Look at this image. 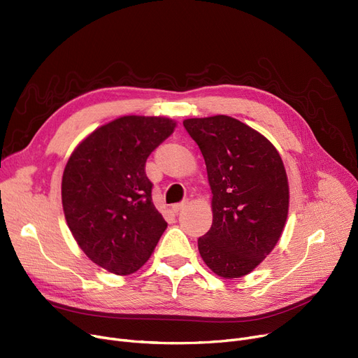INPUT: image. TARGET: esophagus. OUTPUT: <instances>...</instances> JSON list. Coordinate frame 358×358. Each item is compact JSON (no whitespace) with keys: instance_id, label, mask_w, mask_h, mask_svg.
<instances>
[{"instance_id":"1","label":"esophagus","mask_w":358,"mask_h":358,"mask_svg":"<svg viewBox=\"0 0 358 358\" xmlns=\"http://www.w3.org/2000/svg\"><path fill=\"white\" fill-rule=\"evenodd\" d=\"M185 204H187L185 201H181V203H176V204H173V208H171V209H173V212H174V213H178L180 210H182V209L185 208Z\"/></svg>"}]
</instances>
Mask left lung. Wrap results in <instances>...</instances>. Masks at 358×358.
Masks as SVG:
<instances>
[{
    "instance_id": "left-lung-1",
    "label": "left lung",
    "mask_w": 358,
    "mask_h": 358,
    "mask_svg": "<svg viewBox=\"0 0 358 358\" xmlns=\"http://www.w3.org/2000/svg\"><path fill=\"white\" fill-rule=\"evenodd\" d=\"M212 189L213 223L199 251L215 274L251 273L275 247L289 212L286 169L273 143L229 116L187 119Z\"/></svg>"
}]
</instances>
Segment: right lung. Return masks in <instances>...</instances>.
<instances>
[{"instance_id": "obj_1", "label": "right lung", "mask_w": 358, "mask_h": 358, "mask_svg": "<svg viewBox=\"0 0 358 358\" xmlns=\"http://www.w3.org/2000/svg\"><path fill=\"white\" fill-rule=\"evenodd\" d=\"M174 127L166 117L123 116L94 130L66 162L68 227L85 255L113 274L138 271L166 229L145 164Z\"/></svg>"}]
</instances>
